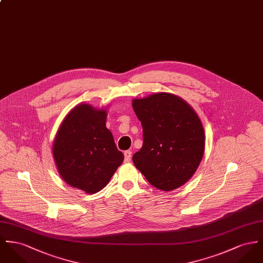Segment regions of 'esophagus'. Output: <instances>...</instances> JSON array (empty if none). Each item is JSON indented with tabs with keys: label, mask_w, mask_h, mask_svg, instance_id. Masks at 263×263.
Listing matches in <instances>:
<instances>
[{
	"label": "esophagus",
	"mask_w": 263,
	"mask_h": 263,
	"mask_svg": "<svg viewBox=\"0 0 263 263\" xmlns=\"http://www.w3.org/2000/svg\"><path fill=\"white\" fill-rule=\"evenodd\" d=\"M132 156V152L130 150H127L124 152V157H125V162H130Z\"/></svg>",
	"instance_id": "34e87169"
}]
</instances>
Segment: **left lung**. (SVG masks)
I'll return each instance as SVG.
<instances>
[{"label":"left lung","instance_id":"1","mask_svg":"<svg viewBox=\"0 0 263 263\" xmlns=\"http://www.w3.org/2000/svg\"><path fill=\"white\" fill-rule=\"evenodd\" d=\"M143 146L133 163L152 186L171 191L188 181L202 160L205 135L191 106L169 93L134 99Z\"/></svg>","mask_w":263,"mask_h":263}]
</instances>
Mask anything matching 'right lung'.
<instances>
[{"instance_id": "obj_1", "label": "right lung", "mask_w": 263, "mask_h": 263, "mask_svg": "<svg viewBox=\"0 0 263 263\" xmlns=\"http://www.w3.org/2000/svg\"><path fill=\"white\" fill-rule=\"evenodd\" d=\"M107 112L89 104L72 109L62 122L53 155L63 180L88 194L99 192L124 160L106 128Z\"/></svg>"}]
</instances>
